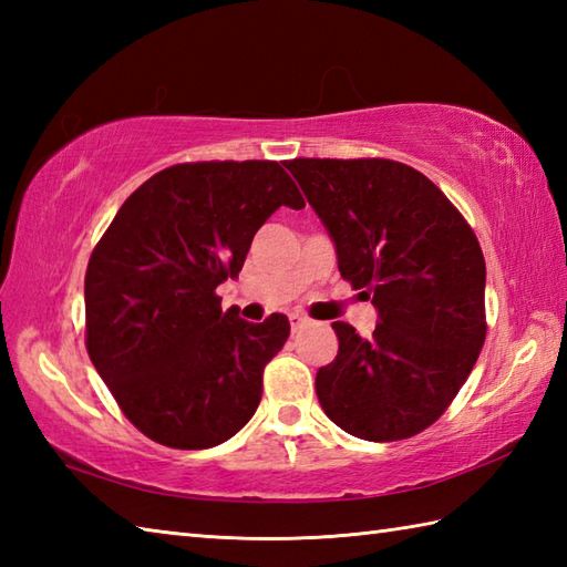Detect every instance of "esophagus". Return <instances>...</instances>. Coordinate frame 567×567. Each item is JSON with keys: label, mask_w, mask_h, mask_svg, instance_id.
<instances>
[{"label": "esophagus", "mask_w": 567, "mask_h": 567, "mask_svg": "<svg viewBox=\"0 0 567 567\" xmlns=\"http://www.w3.org/2000/svg\"><path fill=\"white\" fill-rule=\"evenodd\" d=\"M307 323H309V319H307L305 315H297V311H295V315H290V327H292V333H297L299 329H305Z\"/></svg>", "instance_id": "obj_1"}]
</instances>
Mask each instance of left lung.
Returning a JSON list of instances; mask_svg holds the SVG:
<instances>
[{"label": "left lung", "instance_id": "obj_1", "mask_svg": "<svg viewBox=\"0 0 567 567\" xmlns=\"http://www.w3.org/2000/svg\"><path fill=\"white\" fill-rule=\"evenodd\" d=\"M327 228L343 280L378 309L370 339L333 321L339 353L319 404L365 441L429 429L485 343V258L473 228L414 167L384 158L285 163Z\"/></svg>", "mask_w": 567, "mask_h": 567}]
</instances>
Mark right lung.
Here are the masks:
<instances>
[{
  "mask_svg": "<svg viewBox=\"0 0 567 567\" xmlns=\"http://www.w3.org/2000/svg\"><path fill=\"white\" fill-rule=\"evenodd\" d=\"M280 207L305 199L275 161L173 165L122 204L92 250L90 360L131 424L167 449H214L256 414L290 321L250 323L221 311L214 290Z\"/></svg>",
  "mask_w": 567,
  "mask_h": 567,
  "instance_id": "right-lung-1",
  "label": "right lung"
}]
</instances>
